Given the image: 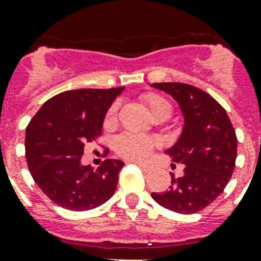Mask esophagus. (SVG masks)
Segmentation results:
<instances>
[{
	"label": "esophagus",
	"instance_id": "obj_1",
	"mask_svg": "<svg viewBox=\"0 0 261 261\" xmlns=\"http://www.w3.org/2000/svg\"><path fill=\"white\" fill-rule=\"evenodd\" d=\"M137 165H138V167L141 168V169H142L143 172H150V169H151V168L149 167V165H147V164H143V163H137Z\"/></svg>",
	"mask_w": 261,
	"mask_h": 261
}]
</instances>
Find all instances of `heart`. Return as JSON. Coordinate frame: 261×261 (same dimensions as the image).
<instances>
[{
    "label": "heart",
    "mask_w": 261,
    "mask_h": 261,
    "mask_svg": "<svg viewBox=\"0 0 261 261\" xmlns=\"http://www.w3.org/2000/svg\"><path fill=\"white\" fill-rule=\"evenodd\" d=\"M146 106L149 107L150 114L155 120H167L171 118L172 106L168 102V100L160 96V94L149 93L143 97ZM116 104L111 107L106 116V123H112L116 116ZM159 145L157 139L147 135L135 134V133H124L119 135L115 139V151L120 157L127 160H143L150 154V151Z\"/></svg>",
    "instance_id": "1"
}]
</instances>
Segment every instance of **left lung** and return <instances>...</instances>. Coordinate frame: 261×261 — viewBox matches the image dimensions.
<instances>
[{
	"label": "left lung",
	"mask_w": 261,
	"mask_h": 261,
	"mask_svg": "<svg viewBox=\"0 0 261 261\" xmlns=\"http://www.w3.org/2000/svg\"><path fill=\"white\" fill-rule=\"evenodd\" d=\"M178 102L184 115L180 138L168 149L173 163L182 164L181 177L172 176V186L151 198L178 214H195L222 194L230 180L237 157L236 130L226 111L204 90L182 83H157Z\"/></svg>",
	"instance_id": "1"
}]
</instances>
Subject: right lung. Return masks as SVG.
<instances>
[{"label": "right lung", "instance_id": "obj_1", "mask_svg": "<svg viewBox=\"0 0 261 261\" xmlns=\"http://www.w3.org/2000/svg\"><path fill=\"white\" fill-rule=\"evenodd\" d=\"M124 87L67 90L47 100L28 123L25 159L35 182L58 206L92 210L115 194L120 160L94 169L81 164L84 146L101 135L108 108Z\"/></svg>", "mask_w": 261, "mask_h": 261}]
</instances>
